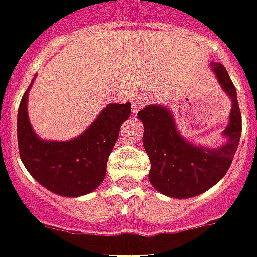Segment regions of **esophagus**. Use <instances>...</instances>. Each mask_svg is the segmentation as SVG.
Returning <instances> with one entry per match:
<instances>
[{
    "label": "esophagus",
    "mask_w": 257,
    "mask_h": 257,
    "mask_svg": "<svg viewBox=\"0 0 257 257\" xmlns=\"http://www.w3.org/2000/svg\"><path fill=\"white\" fill-rule=\"evenodd\" d=\"M148 101H149L148 98H147V97H144V96L133 97L132 101H131V102H132V112L133 113L139 112V110H140V109L143 108V106H144V105L147 104Z\"/></svg>",
    "instance_id": "1"
}]
</instances>
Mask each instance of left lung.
I'll return each mask as SVG.
<instances>
[{
    "instance_id": "8db88e82",
    "label": "left lung",
    "mask_w": 257,
    "mask_h": 257,
    "mask_svg": "<svg viewBox=\"0 0 257 257\" xmlns=\"http://www.w3.org/2000/svg\"><path fill=\"white\" fill-rule=\"evenodd\" d=\"M220 85L232 101L229 124L224 131L228 141L223 147L208 149L189 144L180 136L168 109L149 105L137 113L143 121V145L151 161L149 181L163 195L188 199L208 191L223 179L229 169L241 136L236 88L227 69L219 62H211Z\"/></svg>"
}]
</instances>
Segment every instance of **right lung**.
I'll use <instances>...</instances> for the list:
<instances>
[{
	"label": "right lung",
	"instance_id": "1",
	"mask_svg": "<svg viewBox=\"0 0 257 257\" xmlns=\"http://www.w3.org/2000/svg\"><path fill=\"white\" fill-rule=\"evenodd\" d=\"M29 88L22 96L17 117L18 151L25 168L57 195L78 197L94 191L104 180L121 125L131 116V104H109L73 140L44 141L34 133L28 118Z\"/></svg>",
	"mask_w": 257,
	"mask_h": 257
}]
</instances>
